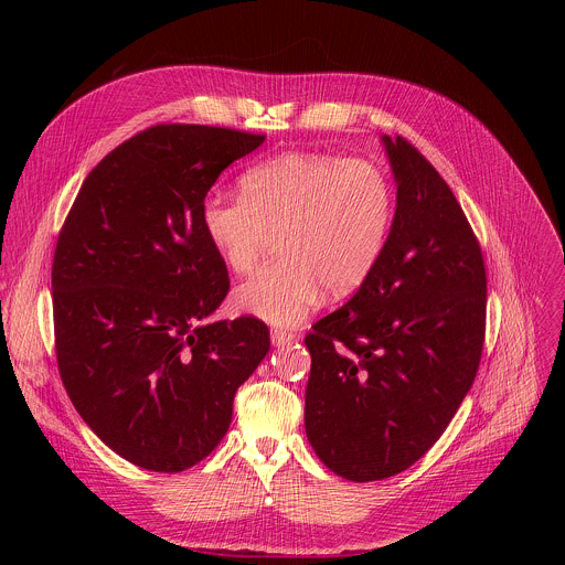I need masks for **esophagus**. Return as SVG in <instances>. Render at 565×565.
Listing matches in <instances>:
<instances>
[{
  "mask_svg": "<svg viewBox=\"0 0 565 565\" xmlns=\"http://www.w3.org/2000/svg\"><path fill=\"white\" fill-rule=\"evenodd\" d=\"M270 340H273L275 347H284V344H290L295 340V333L284 331V329H273L270 331Z\"/></svg>",
  "mask_w": 565,
  "mask_h": 565,
  "instance_id": "esophagus-1",
  "label": "esophagus"
}]
</instances>
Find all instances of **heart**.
<instances>
[{
  "instance_id": "obj_1",
  "label": "heart",
  "mask_w": 565,
  "mask_h": 565,
  "mask_svg": "<svg viewBox=\"0 0 565 565\" xmlns=\"http://www.w3.org/2000/svg\"><path fill=\"white\" fill-rule=\"evenodd\" d=\"M241 196L210 194L205 236L236 275L250 273L275 236L279 257L234 295L241 310L297 324L321 288L353 292L375 268L393 218L386 172L366 158L286 151L238 179Z\"/></svg>"
}]
</instances>
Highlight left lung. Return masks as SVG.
Instances as JSON below:
<instances>
[{
  "label": "left lung",
  "instance_id": "left-lung-1",
  "mask_svg": "<svg viewBox=\"0 0 565 565\" xmlns=\"http://www.w3.org/2000/svg\"><path fill=\"white\" fill-rule=\"evenodd\" d=\"M382 140L397 183L384 250L349 303L303 338L308 443L353 482L395 476L434 447L486 342V262L460 203L407 138Z\"/></svg>",
  "mask_w": 565,
  "mask_h": 565
}]
</instances>
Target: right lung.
I'll return each instance as SVG.
<instances>
[{
    "label": "right lung",
    "mask_w": 565,
    "mask_h": 565,
    "mask_svg": "<svg viewBox=\"0 0 565 565\" xmlns=\"http://www.w3.org/2000/svg\"><path fill=\"white\" fill-rule=\"evenodd\" d=\"M266 134L163 122L111 149L53 253V333L77 414L125 460L174 473L225 436L236 388L270 351L262 319L201 324L230 290L205 236L218 174Z\"/></svg>",
    "instance_id": "add662e5"
}]
</instances>
